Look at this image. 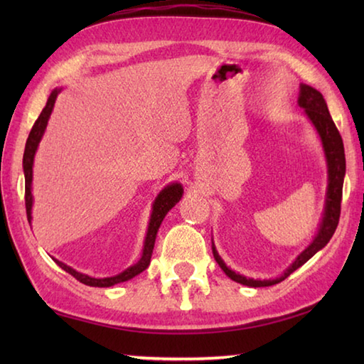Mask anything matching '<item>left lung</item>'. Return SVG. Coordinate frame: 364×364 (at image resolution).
<instances>
[{
    "instance_id": "left-lung-1",
    "label": "left lung",
    "mask_w": 364,
    "mask_h": 364,
    "mask_svg": "<svg viewBox=\"0 0 364 364\" xmlns=\"http://www.w3.org/2000/svg\"><path fill=\"white\" fill-rule=\"evenodd\" d=\"M299 106L305 109L308 119L313 122V125L319 133L323 141V147L326 152V159H328V167H329V186H328V197H326V210L321 228H319L318 236L315 237L308 247L301 252L297 257L289 269L286 271L281 278L276 279H252L245 278V276L237 274L236 271L230 269L221 260L218 252L213 247V257L220 268L225 271L226 276H230L232 281L239 282V284L250 286V287H267L278 284V282L284 281L287 276H291L295 269L300 268L301 264L306 263L310 258L316 254L318 250H321L326 244L331 241L332 234H334L336 228L338 225V218H341V202H342V188H343V176H345V152H343V141L341 133H338L334 120L326 106V101L323 95L318 90L311 88L308 85H300V97H299Z\"/></svg>"
}]
</instances>
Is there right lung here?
I'll return each mask as SVG.
<instances>
[{"label":"right lung","instance_id":"add662e5","mask_svg":"<svg viewBox=\"0 0 364 364\" xmlns=\"http://www.w3.org/2000/svg\"><path fill=\"white\" fill-rule=\"evenodd\" d=\"M58 93H59V90H54L51 96L48 97V102H46L45 109L41 110L40 117L35 120L32 130H30V134H28L27 143H26V151H23V173H26V208H27L28 223H30V220H32V188H30V184H32V165H33L35 151H36V147H38V143H40V139L43 136V133H45L46 123H48L49 115H51L54 102H56ZM181 196H183V188L180 186V184H171V186H167L162 191V193L159 194L156 202H154L149 228H147L146 241H144L143 257H141V260L136 264H133V267L125 269L123 273L114 276V278L96 279V278H91V276L78 273V271L72 269L70 267H67V264L60 263L58 260H56V263L64 271H67V273L72 274L73 278L78 279L80 282H83V284H86V286H93V287H110L114 284H119V282L134 278V276L143 273V271L147 267H149L152 250H154V242H156L159 226H160V223H162L164 217L167 215L170 208L175 207L176 202L181 199Z\"/></svg>","mask_w":364,"mask_h":364}]
</instances>
